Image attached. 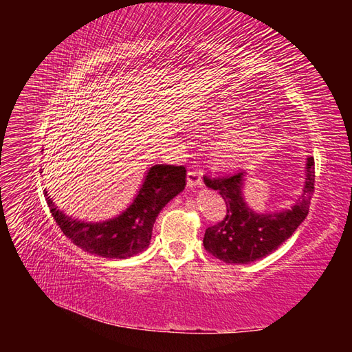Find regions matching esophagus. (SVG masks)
I'll return each instance as SVG.
<instances>
[{
	"instance_id": "obj_1",
	"label": "esophagus",
	"mask_w": 352,
	"mask_h": 352,
	"mask_svg": "<svg viewBox=\"0 0 352 352\" xmlns=\"http://www.w3.org/2000/svg\"><path fill=\"white\" fill-rule=\"evenodd\" d=\"M186 180H188L189 188L202 186V176H201V172H198V170H189Z\"/></svg>"
}]
</instances>
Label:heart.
<instances>
[{
  "label": "heart",
  "instance_id": "heart-1",
  "mask_svg": "<svg viewBox=\"0 0 352 352\" xmlns=\"http://www.w3.org/2000/svg\"><path fill=\"white\" fill-rule=\"evenodd\" d=\"M243 113L236 107L217 105L201 117V129L206 132L228 131L212 146V160L220 167H236L250 160L263 142L264 133L258 126L236 129Z\"/></svg>",
  "mask_w": 352,
  "mask_h": 352
}]
</instances>
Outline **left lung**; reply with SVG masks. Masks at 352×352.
Listing matches in <instances>:
<instances>
[{
	"mask_svg": "<svg viewBox=\"0 0 352 352\" xmlns=\"http://www.w3.org/2000/svg\"><path fill=\"white\" fill-rule=\"evenodd\" d=\"M243 172L226 177L204 176L208 188L219 190L228 212L204 235V248L229 264H248L279 248L305 220L314 192V158L308 157L301 197L289 210L258 214L243 199Z\"/></svg>",
	"mask_w": 352,
	"mask_h": 352,
	"instance_id": "obj_1",
	"label": "left lung"
}]
</instances>
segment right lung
Returning a JSON list of instances; mask_svg holds the SVG:
<instances>
[{"instance_id":"add662e5","label":"right lung","mask_w":352,"mask_h":352,"mask_svg":"<svg viewBox=\"0 0 352 352\" xmlns=\"http://www.w3.org/2000/svg\"><path fill=\"white\" fill-rule=\"evenodd\" d=\"M186 185L184 166L155 164L148 168L138 195L122 214L88 223L66 216L45 190V199L61 232L83 251L104 258H129L148 248L158 212Z\"/></svg>"}]
</instances>
